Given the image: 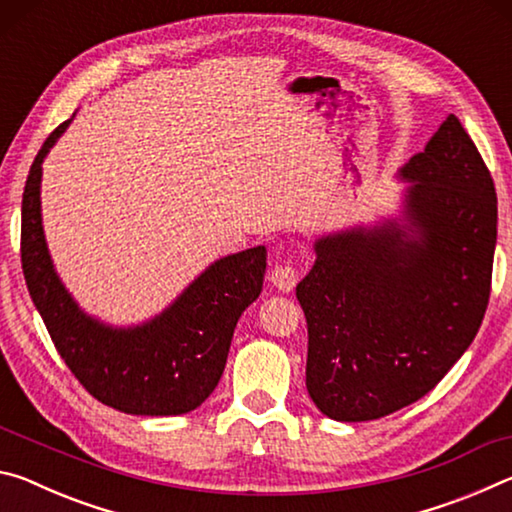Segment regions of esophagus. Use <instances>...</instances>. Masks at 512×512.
<instances>
[{"label":"esophagus","mask_w":512,"mask_h":512,"mask_svg":"<svg viewBox=\"0 0 512 512\" xmlns=\"http://www.w3.org/2000/svg\"><path fill=\"white\" fill-rule=\"evenodd\" d=\"M271 282H273V287H275L277 291H280V293L293 291V287H296V282H298L296 268L289 266V264L275 266L273 273H271Z\"/></svg>","instance_id":"1"}]
</instances>
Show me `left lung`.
Masks as SVG:
<instances>
[{"instance_id":"obj_1","label":"left lung","mask_w":512,"mask_h":512,"mask_svg":"<svg viewBox=\"0 0 512 512\" xmlns=\"http://www.w3.org/2000/svg\"><path fill=\"white\" fill-rule=\"evenodd\" d=\"M397 207L314 239L296 287L307 391L336 422L418 402L470 348L490 298L497 194L458 117L397 171Z\"/></svg>"}]
</instances>
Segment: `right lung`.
<instances>
[{"mask_svg": "<svg viewBox=\"0 0 512 512\" xmlns=\"http://www.w3.org/2000/svg\"><path fill=\"white\" fill-rule=\"evenodd\" d=\"M76 117L60 124L31 164L22 196V271L33 305L67 368L99 402L131 415H183L219 384L232 334L259 298L266 248L214 259L160 314L112 325L85 311L51 259L42 225V162Z\"/></svg>", "mask_w": 512, "mask_h": 512, "instance_id": "1", "label": "right lung"}]
</instances>
